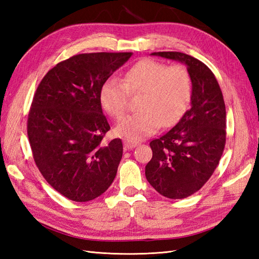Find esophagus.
Instances as JSON below:
<instances>
[{
    "mask_svg": "<svg viewBox=\"0 0 259 259\" xmlns=\"http://www.w3.org/2000/svg\"><path fill=\"white\" fill-rule=\"evenodd\" d=\"M123 145L125 149H133V148L138 146V142L133 141V140H129V139H124L123 140Z\"/></svg>",
    "mask_w": 259,
    "mask_h": 259,
    "instance_id": "34e87169",
    "label": "esophagus"
}]
</instances>
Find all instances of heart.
Returning a JSON list of instances; mask_svg holds the SVG:
<instances>
[{"label":"heart","instance_id":"obj_1","mask_svg":"<svg viewBox=\"0 0 259 259\" xmlns=\"http://www.w3.org/2000/svg\"><path fill=\"white\" fill-rule=\"evenodd\" d=\"M141 93L139 112L129 114L117 125V133L130 140H141L155 134L161 124L172 125L190 101L191 78L184 65L142 60L124 73L123 80L109 78L103 82L100 100L114 119L124 114L130 95Z\"/></svg>","mask_w":259,"mask_h":259}]
</instances>
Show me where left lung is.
<instances>
[{"mask_svg": "<svg viewBox=\"0 0 259 259\" xmlns=\"http://www.w3.org/2000/svg\"><path fill=\"white\" fill-rule=\"evenodd\" d=\"M187 65L192 83L191 107L168 133L150 142L146 178L159 194L183 199L211 177L226 145V107L212 71L186 53L153 52Z\"/></svg>", "mask_w": 259, "mask_h": 259, "instance_id": "obj_1", "label": "left lung"}]
</instances>
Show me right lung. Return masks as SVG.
<instances>
[{
  "label": "right lung",
  "mask_w": 259,
  "mask_h": 259,
  "mask_svg": "<svg viewBox=\"0 0 259 259\" xmlns=\"http://www.w3.org/2000/svg\"><path fill=\"white\" fill-rule=\"evenodd\" d=\"M131 52L82 53L58 63L37 85L27 115L33 159L43 178L73 201L102 195L117 175L122 142L103 144V82Z\"/></svg>",
  "instance_id": "add662e5"
}]
</instances>
